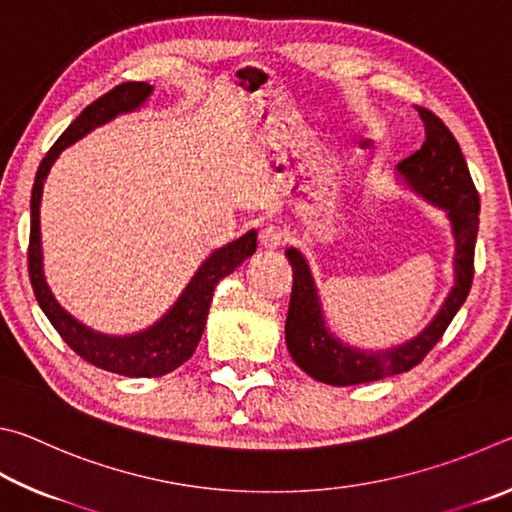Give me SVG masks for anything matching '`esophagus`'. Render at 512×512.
Here are the masks:
<instances>
[{
	"label": "esophagus",
	"instance_id": "1",
	"mask_svg": "<svg viewBox=\"0 0 512 512\" xmlns=\"http://www.w3.org/2000/svg\"><path fill=\"white\" fill-rule=\"evenodd\" d=\"M285 240H288L285 238V231L274 227V224H270V227H265L261 233H258V242H261V247L270 249V251L279 249Z\"/></svg>",
	"mask_w": 512,
	"mask_h": 512
}]
</instances>
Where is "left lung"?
I'll return each instance as SVG.
<instances>
[{"label": "left lung", "mask_w": 512, "mask_h": 512, "mask_svg": "<svg viewBox=\"0 0 512 512\" xmlns=\"http://www.w3.org/2000/svg\"><path fill=\"white\" fill-rule=\"evenodd\" d=\"M425 125L420 150L398 164L402 179L427 202L447 213L454 236V288L438 315L418 337L387 351H362L330 333L310 265L299 249L285 251L292 265V297L285 321V344L301 371L333 387L375 382L405 373L423 362L465 303L474 276V245L479 231V193L474 188L461 146L434 112L418 107Z\"/></svg>", "instance_id": "1"}]
</instances>
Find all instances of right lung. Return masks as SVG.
I'll list each match as a JSON object with an SVG mask.
<instances>
[{"label":"right lung","instance_id":"add662e5","mask_svg":"<svg viewBox=\"0 0 512 512\" xmlns=\"http://www.w3.org/2000/svg\"><path fill=\"white\" fill-rule=\"evenodd\" d=\"M152 94L148 83H121L110 92L96 98L76 116V121L60 134L51 150L40 161L35 173L33 193H31V236H29V279L33 285L35 299L51 326L58 330L69 348L83 357L85 362L98 366V369L125 375V378H159L182 366L193 355L197 342L204 333L206 317L213 299V290L224 276H229L240 263L256 251V231L251 229L245 236L215 249L206 261L197 267L193 279L188 281L184 292L173 303L164 317L141 333L112 337L96 333L74 319L53 297L47 279L42 272V242H40V200L42 186L47 179L53 161L71 143L83 139L98 125L112 121L114 116L139 110Z\"/></svg>","mask_w":512,"mask_h":512}]
</instances>
